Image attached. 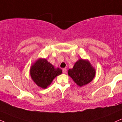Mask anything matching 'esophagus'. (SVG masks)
Masks as SVG:
<instances>
[{
	"label": "esophagus",
	"instance_id": "34e87169",
	"mask_svg": "<svg viewBox=\"0 0 122 122\" xmlns=\"http://www.w3.org/2000/svg\"><path fill=\"white\" fill-rule=\"evenodd\" d=\"M63 73H66V68H64V69H63Z\"/></svg>",
	"mask_w": 122,
	"mask_h": 122
}]
</instances>
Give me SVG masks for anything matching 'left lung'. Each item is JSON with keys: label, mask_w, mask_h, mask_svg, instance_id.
<instances>
[{"label": "left lung", "mask_w": 122, "mask_h": 122, "mask_svg": "<svg viewBox=\"0 0 122 122\" xmlns=\"http://www.w3.org/2000/svg\"><path fill=\"white\" fill-rule=\"evenodd\" d=\"M68 73L78 86H82L92 81L96 76V70L88 60L80 59L72 69L68 70Z\"/></svg>", "instance_id": "1"}]
</instances>
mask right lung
Listing matches in <instances>:
<instances>
[{"label":"right lung","mask_w":122,"mask_h":122,"mask_svg":"<svg viewBox=\"0 0 122 122\" xmlns=\"http://www.w3.org/2000/svg\"><path fill=\"white\" fill-rule=\"evenodd\" d=\"M62 70L55 68L46 59L39 58L31 66L30 74L34 83L43 89L49 86L56 76L61 74Z\"/></svg>","instance_id":"1"}]
</instances>
